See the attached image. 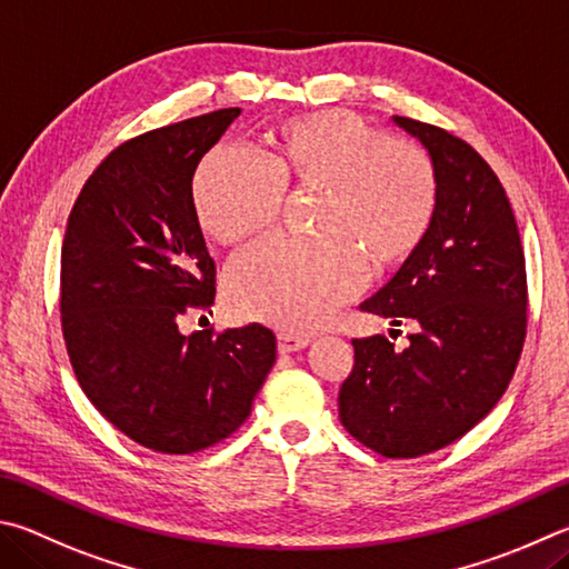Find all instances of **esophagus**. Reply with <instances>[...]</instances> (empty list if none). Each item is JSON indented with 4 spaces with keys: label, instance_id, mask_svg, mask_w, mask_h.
<instances>
[{
    "label": "esophagus",
    "instance_id": "34e87169",
    "mask_svg": "<svg viewBox=\"0 0 569 569\" xmlns=\"http://www.w3.org/2000/svg\"><path fill=\"white\" fill-rule=\"evenodd\" d=\"M310 342H312L310 337H300V335H287V332L277 335V347H279V352H282V355L300 352V350H305V347L310 345Z\"/></svg>",
    "mask_w": 569,
    "mask_h": 569
}]
</instances>
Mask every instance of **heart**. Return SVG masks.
<instances>
[{"mask_svg":"<svg viewBox=\"0 0 569 569\" xmlns=\"http://www.w3.org/2000/svg\"><path fill=\"white\" fill-rule=\"evenodd\" d=\"M312 239H272L239 257L227 302L239 317L312 332L372 274L402 267L430 234L440 207L432 157L340 109L269 127L257 157L209 152L192 177L199 227L242 244L272 227L279 192H310Z\"/></svg>","mask_w":569,"mask_h":569,"instance_id":"obj_1","label":"heart"}]
</instances>
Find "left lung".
Here are the masks:
<instances>
[{
    "label": "left lung",
    "instance_id": "8db88e82",
    "mask_svg": "<svg viewBox=\"0 0 569 569\" xmlns=\"http://www.w3.org/2000/svg\"><path fill=\"white\" fill-rule=\"evenodd\" d=\"M392 122L432 157L440 207L422 247L362 302L392 327L410 320V345L395 350L382 335L352 340L340 420L375 452L420 457L460 440L505 395L525 342L527 274L492 167L440 127Z\"/></svg>",
    "mask_w": 569,
    "mask_h": 569
}]
</instances>
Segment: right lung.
<instances>
[{
	"mask_svg": "<svg viewBox=\"0 0 569 569\" xmlns=\"http://www.w3.org/2000/svg\"><path fill=\"white\" fill-rule=\"evenodd\" d=\"M242 109H219L119 144L79 192L62 244V332L99 415L129 440L192 455L242 425L277 357L272 330L182 335L212 307L214 259L192 177Z\"/></svg>",
	"mask_w": 569,
	"mask_h": 569,
	"instance_id": "1",
	"label": "right lung"
}]
</instances>
